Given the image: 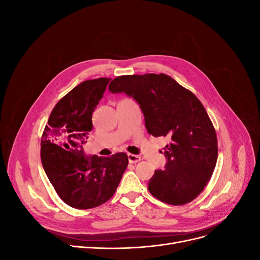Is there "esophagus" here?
Masks as SVG:
<instances>
[{
    "label": "esophagus",
    "mask_w": 260,
    "mask_h": 260,
    "mask_svg": "<svg viewBox=\"0 0 260 260\" xmlns=\"http://www.w3.org/2000/svg\"><path fill=\"white\" fill-rule=\"evenodd\" d=\"M128 159L130 164H136L141 160V157L138 155H133V154H128Z\"/></svg>",
    "instance_id": "esophagus-1"
}]
</instances>
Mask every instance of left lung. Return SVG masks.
<instances>
[{"instance_id": "obj_1", "label": "left lung", "mask_w": 260, "mask_h": 260, "mask_svg": "<svg viewBox=\"0 0 260 260\" xmlns=\"http://www.w3.org/2000/svg\"><path fill=\"white\" fill-rule=\"evenodd\" d=\"M108 90L138 102L149 135L170 140L164 152L167 162L149 180V193L171 205L198 198L218 157L216 131L200 100L165 74L117 77Z\"/></svg>"}]
</instances>
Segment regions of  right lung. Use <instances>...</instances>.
<instances>
[{
    "label": "right lung",
    "mask_w": 260,
    "mask_h": 260,
    "mask_svg": "<svg viewBox=\"0 0 260 260\" xmlns=\"http://www.w3.org/2000/svg\"><path fill=\"white\" fill-rule=\"evenodd\" d=\"M109 81L99 78L75 86L55 105L42 135L45 174L59 198L77 209L98 207L111 199L129 162L125 153L89 156L82 147Z\"/></svg>",
    "instance_id": "obj_1"
}]
</instances>
